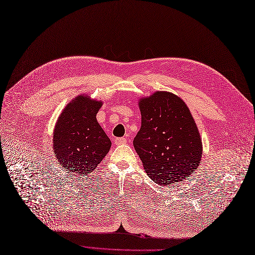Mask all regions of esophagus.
<instances>
[{
  "mask_svg": "<svg viewBox=\"0 0 255 255\" xmlns=\"http://www.w3.org/2000/svg\"><path fill=\"white\" fill-rule=\"evenodd\" d=\"M128 141L126 138H116L114 139V144L115 145H121V144H126Z\"/></svg>",
  "mask_w": 255,
  "mask_h": 255,
  "instance_id": "esophagus-1",
  "label": "esophagus"
}]
</instances>
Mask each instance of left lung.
<instances>
[{"instance_id": "8db88e82", "label": "left lung", "mask_w": 255, "mask_h": 255, "mask_svg": "<svg viewBox=\"0 0 255 255\" xmlns=\"http://www.w3.org/2000/svg\"><path fill=\"white\" fill-rule=\"evenodd\" d=\"M141 128L134 147L144 170L161 186L180 183L198 168L202 156L200 132L179 96L155 91L140 98Z\"/></svg>"}]
</instances>
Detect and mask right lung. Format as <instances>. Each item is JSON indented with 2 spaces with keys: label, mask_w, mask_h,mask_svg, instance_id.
<instances>
[{
  "label": "right lung",
  "mask_w": 255,
  "mask_h": 255,
  "mask_svg": "<svg viewBox=\"0 0 255 255\" xmlns=\"http://www.w3.org/2000/svg\"><path fill=\"white\" fill-rule=\"evenodd\" d=\"M102 101L78 95L59 115L53 149L62 169L72 174H90L111 148V140L96 120Z\"/></svg>",
  "instance_id": "obj_1"
}]
</instances>
